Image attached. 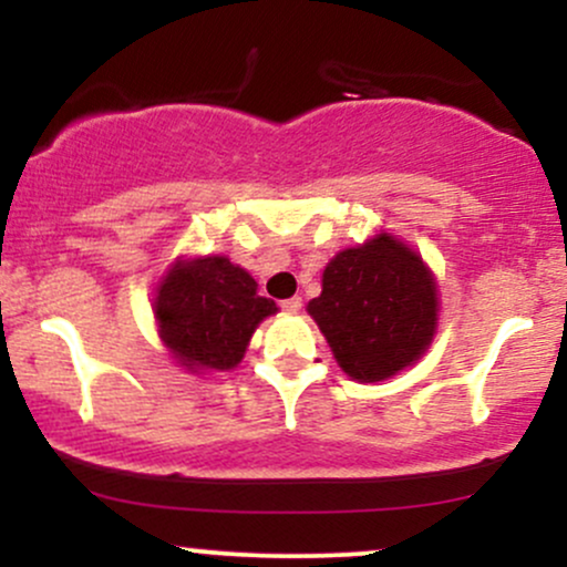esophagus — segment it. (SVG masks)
<instances>
[{"label":"esophagus","mask_w":567,"mask_h":567,"mask_svg":"<svg viewBox=\"0 0 567 567\" xmlns=\"http://www.w3.org/2000/svg\"><path fill=\"white\" fill-rule=\"evenodd\" d=\"M301 306H303L301 296L285 298V301H282V309H285V311H290V315H298V311H301Z\"/></svg>","instance_id":"obj_1"}]
</instances>
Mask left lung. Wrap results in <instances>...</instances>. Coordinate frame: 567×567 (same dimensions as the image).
Instances as JSON below:
<instances>
[{"instance_id":"left-lung-1","label":"left lung","mask_w":567,"mask_h":567,"mask_svg":"<svg viewBox=\"0 0 567 567\" xmlns=\"http://www.w3.org/2000/svg\"><path fill=\"white\" fill-rule=\"evenodd\" d=\"M338 365L357 381H383L413 365L437 328V288L424 261L394 237L349 247L324 266L309 301Z\"/></svg>"}]
</instances>
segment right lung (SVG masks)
<instances>
[{
	"instance_id": "add662e5",
	"label": "right lung",
	"mask_w": 567,
	"mask_h": 567,
	"mask_svg": "<svg viewBox=\"0 0 567 567\" xmlns=\"http://www.w3.org/2000/svg\"><path fill=\"white\" fill-rule=\"evenodd\" d=\"M275 311L256 279L224 256L178 264L154 301L162 341L194 373L237 365L256 324Z\"/></svg>"
}]
</instances>
